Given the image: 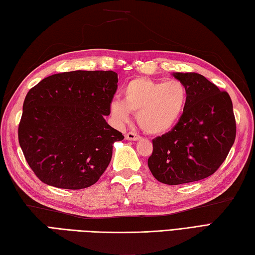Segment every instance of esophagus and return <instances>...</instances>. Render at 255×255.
Wrapping results in <instances>:
<instances>
[{"label": "esophagus", "instance_id": "esophagus-1", "mask_svg": "<svg viewBox=\"0 0 255 255\" xmlns=\"http://www.w3.org/2000/svg\"><path fill=\"white\" fill-rule=\"evenodd\" d=\"M125 137H126V139H127V140H132V141H136V140H139L140 138H141V137L139 136V134L134 133V132H131V131L127 132V133H126V136H125Z\"/></svg>", "mask_w": 255, "mask_h": 255}]
</instances>
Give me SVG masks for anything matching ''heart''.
Returning <instances> with one entry per match:
<instances>
[{
  "mask_svg": "<svg viewBox=\"0 0 255 255\" xmlns=\"http://www.w3.org/2000/svg\"><path fill=\"white\" fill-rule=\"evenodd\" d=\"M124 101L113 100L110 110L118 123H127L130 114L145 132L163 133L178 122L185 108L187 90L180 80L159 82L136 78L125 85Z\"/></svg>",
  "mask_w": 255,
  "mask_h": 255,
  "instance_id": "heart-1",
  "label": "heart"
}]
</instances>
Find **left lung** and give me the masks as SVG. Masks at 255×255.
<instances>
[{"mask_svg": "<svg viewBox=\"0 0 255 255\" xmlns=\"http://www.w3.org/2000/svg\"><path fill=\"white\" fill-rule=\"evenodd\" d=\"M187 90L182 116L169 132L152 140V175L167 185L204 180L219 169L236 139L229 94L202 74L175 72Z\"/></svg>", "mask_w": 255, "mask_h": 255, "instance_id": "left-lung-1", "label": "left lung"}]
</instances>
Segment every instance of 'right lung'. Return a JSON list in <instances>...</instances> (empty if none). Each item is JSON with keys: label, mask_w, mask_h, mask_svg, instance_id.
<instances>
[{"label": "right lung", "mask_w": 255, "mask_h": 255, "mask_svg": "<svg viewBox=\"0 0 255 255\" xmlns=\"http://www.w3.org/2000/svg\"><path fill=\"white\" fill-rule=\"evenodd\" d=\"M114 71L52 74L27 93L18 141L41 182L58 188L93 185L110 164L113 144L124 139L105 116L117 90Z\"/></svg>", "instance_id": "add662e5"}]
</instances>
